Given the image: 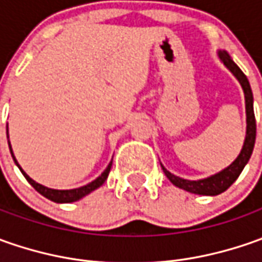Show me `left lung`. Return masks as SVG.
Listing matches in <instances>:
<instances>
[{
    "instance_id": "8db88e82",
    "label": "left lung",
    "mask_w": 262,
    "mask_h": 262,
    "mask_svg": "<svg viewBox=\"0 0 262 262\" xmlns=\"http://www.w3.org/2000/svg\"><path fill=\"white\" fill-rule=\"evenodd\" d=\"M220 59L223 61V64L233 73V76L236 77L241 83V86L244 89L245 93V105H247V138L244 147L241 150V155L237 159L227 166L225 170L219 172L217 175L210 176L207 179H200V181H188V179H182L179 176L172 175L169 170L163 167V172L167 176V179L178 188H182L188 192L192 194H198V195H219L223 191H226L229 186L232 185L237 179V176L241 175V172L244 170V167L248 163L249 157L252 155L254 150V144H255V136H257V124H255V115H254V96H252V90L249 86L247 76L242 73V70L232 61V58L229 56L227 52H219Z\"/></svg>"
}]
</instances>
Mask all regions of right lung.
Wrapping results in <instances>:
<instances>
[{"label": "right lung", "mask_w": 262, "mask_h": 262, "mask_svg": "<svg viewBox=\"0 0 262 262\" xmlns=\"http://www.w3.org/2000/svg\"><path fill=\"white\" fill-rule=\"evenodd\" d=\"M8 146H10V141H8ZM10 151H11V156H13L11 146H10ZM13 159H14L15 165L18 166V163H17V160H15L14 156H13ZM111 167H112V162L109 163V166L106 167L105 172L99 176L97 179H95L93 182H90V184H87V185L76 188V189H51V188H46V186L35 182L32 178H29V176L26 175L25 170H23L21 167H20V170H21V173L25 175L26 179L29 181V184L33 186L39 194H42L43 196H46L48 200H51V201H54V203H73V201H77V200L83 198V196L87 195V194H90L92 191H95L96 188H99V186L102 185L106 181L107 175H109V172H111Z\"/></svg>", "instance_id": "add662e5"}]
</instances>
